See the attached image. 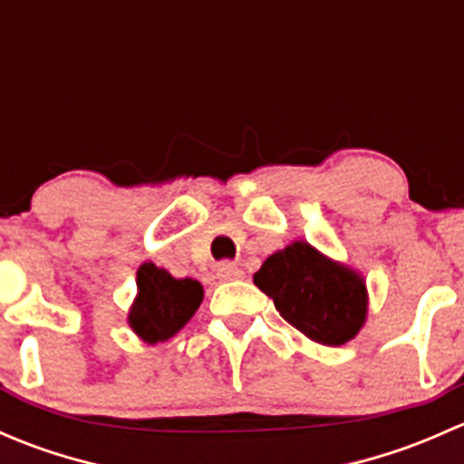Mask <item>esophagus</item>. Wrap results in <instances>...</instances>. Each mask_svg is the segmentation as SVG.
<instances>
[{
	"label": "esophagus",
	"mask_w": 464,
	"mask_h": 464,
	"mask_svg": "<svg viewBox=\"0 0 464 464\" xmlns=\"http://www.w3.org/2000/svg\"><path fill=\"white\" fill-rule=\"evenodd\" d=\"M242 276H245V271H242L237 265H233V262H222V265L218 266L219 280H240Z\"/></svg>",
	"instance_id": "obj_1"
}]
</instances>
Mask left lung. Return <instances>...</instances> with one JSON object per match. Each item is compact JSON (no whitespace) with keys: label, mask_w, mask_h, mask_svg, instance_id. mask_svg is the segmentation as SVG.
<instances>
[{"label":"left lung","mask_w":464,"mask_h":464,"mask_svg":"<svg viewBox=\"0 0 464 464\" xmlns=\"http://www.w3.org/2000/svg\"><path fill=\"white\" fill-rule=\"evenodd\" d=\"M254 283L289 325L316 343H348L366 323L368 292L362 276L303 240L271 254Z\"/></svg>","instance_id":"8db88e82"}]
</instances>
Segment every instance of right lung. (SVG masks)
<instances>
[{"label": "right lung", "instance_id": "add662e5", "mask_svg": "<svg viewBox=\"0 0 464 464\" xmlns=\"http://www.w3.org/2000/svg\"><path fill=\"white\" fill-rule=\"evenodd\" d=\"M202 301L204 287L198 280L175 278L154 262H143L128 323L145 343H161L193 319Z\"/></svg>", "mask_w": 464, "mask_h": 464}]
</instances>
